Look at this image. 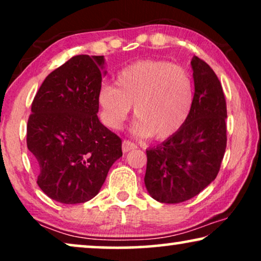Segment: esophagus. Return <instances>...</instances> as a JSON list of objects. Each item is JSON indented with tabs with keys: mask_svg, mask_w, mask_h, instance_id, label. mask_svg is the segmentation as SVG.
I'll use <instances>...</instances> for the list:
<instances>
[{
	"mask_svg": "<svg viewBox=\"0 0 261 261\" xmlns=\"http://www.w3.org/2000/svg\"><path fill=\"white\" fill-rule=\"evenodd\" d=\"M137 148V145L134 144V142H132L129 140H123L122 141V152L123 153H127L132 151V149H135Z\"/></svg>",
	"mask_w": 261,
	"mask_h": 261,
	"instance_id": "34e87169",
	"label": "esophagus"
}]
</instances>
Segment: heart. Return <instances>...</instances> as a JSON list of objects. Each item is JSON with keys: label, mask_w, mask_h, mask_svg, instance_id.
<instances>
[{"label": "heart", "mask_w": 261, "mask_h": 261, "mask_svg": "<svg viewBox=\"0 0 261 261\" xmlns=\"http://www.w3.org/2000/svg\"><path fill=\"white\" fill-rule=\"evenodd\" d=\"M194 97L188 70L166 60L145 59L120 70L115 85H102L97 106L102 122L112 129L121 128L134 106V133L165 140L187 122Z\"/></svg>", "instance_id": "obj_1"}]
</instances>
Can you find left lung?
I'll return each mask as SVG.
<instances>
[{
    "instance_id": "1",
    "label": "left lung",
    "mask_w": 261,
    "mask_h": 261,
    "mask_svg": "<svg viewBox=\"0 0 261 261\" xmlns=\"http://www.w3.org/2000/svg\"><path fill=\"white\" fill-rule=\"evenodd\" d=\"M195 97L190 116L173 137L148 148L145 187L160 203H180L215 179L227 145V107L219 78L194 57Z\"/></svg>"
}]
</instances>
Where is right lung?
<instances>
[{
  "label": "right lung",
  "instance_id": "obj_1",
  "mask_svg": "<svg viewBox=\"0 0 261 261\" xmlns=\"http://www.w3.org/2000/svg\"><path fill=\"white\" fill-rule=\"evenodd\" d=\"M105 69V56H74L45 78L32 103L27 147L38 185L64 204L94 198L122 156L121 139L97 117Z\"/></svg>",
  "mask_w": 261,
  "mask_h": 261
}]
</instances>
